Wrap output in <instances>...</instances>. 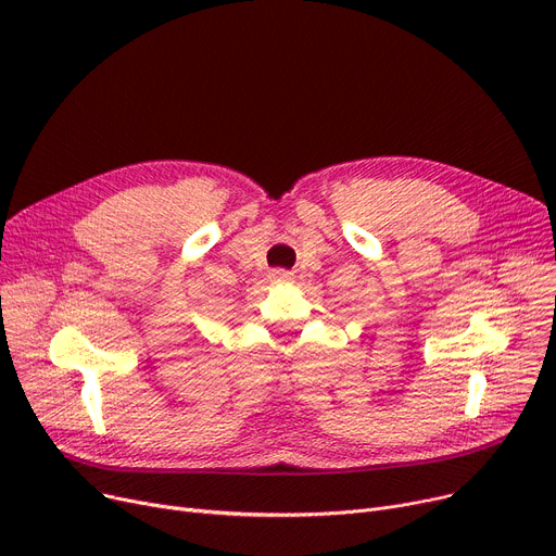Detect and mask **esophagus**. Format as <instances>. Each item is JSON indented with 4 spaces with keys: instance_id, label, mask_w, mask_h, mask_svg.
<instances>
[{
    "instance_id": "1",
    "label": "esophagus",
    "mask_w": 556,
    "mask_h": 556,
    "mask_svg": "<svg viewBox=\"0 0 556 556\" xmlns=\"http://www.w3.org/2000/svg\"><path fill=\"white\" fill-rule=\"evenodd\" d=\"M290 279H293V275H290L288 270H273L270 273V281L273 283H288Z\"/></svg>"
}]
</instances>
